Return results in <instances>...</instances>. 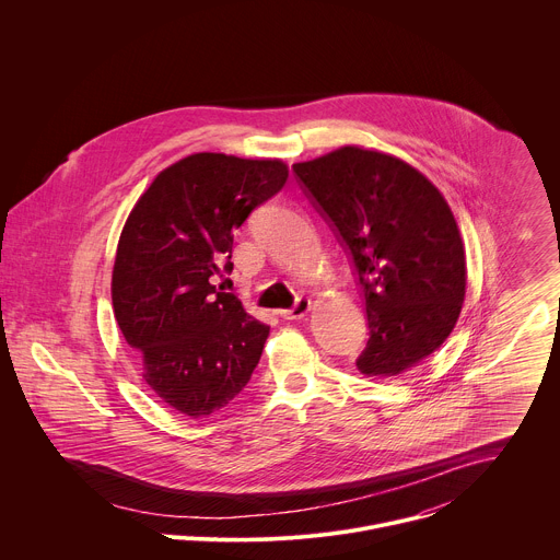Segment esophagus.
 I'll list each match as a JSON object with an SVG mask.
<instances>
[{
  "label": "esophagus",
  "instance_id": "1",
  "mask_svg": "<svg viewBox=\"0 0 560 560\" xmlns=\"http://www.w3.org/2000/svg\"><path fill=\"white\" fill-rule=\"evenodd\" d=\"M308 311H311V300L300 298V300L295 302V306H293V308H289V311H280V317L287 320L302 319V317H306V315H308Z\"/></svg>",
  "mask_w": 560,
  "mask_h": 560
}]
</instances>
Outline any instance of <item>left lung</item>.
I'll list each match as a JSON object with an SVG mask.
<instances>
[{
	"instance_id": "left-lung-1",
	"label": "left lung",
	"mask_w": 560,
	"mask_h": 560,
	"mask_svg": "<svg viewBox=\"0 0 560 560\" xmlns=\"http://www.w3.org/2000/svg\"><path fill=\"white\" fill-rule=\"evenodd\" d=\"M306 198L345 247L369 340L355 366L390 377L433 353L466 295V256L444 196L405 161L345 147L295 163Z\"/></svg>"
}]
</instances>
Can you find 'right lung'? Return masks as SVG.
<instances>
[{"label":"right lung","mask_w":560,"mask_h":560,"mask_svg":"<svg viewBox=\"0 0 560 560\" xmlns=\"http://www.w3.org/2000/svg\"><path fill=\"white\" fill-rule=\"evenodd\" d=\"M287 178L278 160L189 155L161 172L122 229L114 315L140 351L147 384L185 416L205 418L226 407L260 360L269 325L209 280L233 271L235 229Z\"/></svg>","instance_id":"add662e5"}]
</instances>
